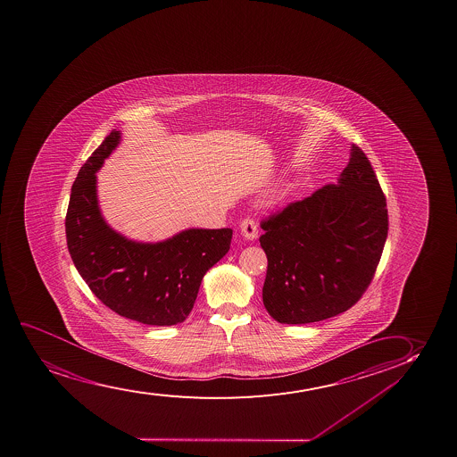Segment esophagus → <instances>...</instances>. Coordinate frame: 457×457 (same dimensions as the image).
Masks as SVG:
<instances>
[{
    "label": "esophagus",
    "mask_w": 457,
    "mask_h": 457,
    "mask_svg": "<svg viewBox=\"0 0 457 457\" xmlns=\"http://www.w3.org/2000/svg\"><path fill=\"white\" fill-rule=\"evenodd\" d=\"M239 228H241L242 237L248 241H253L258 237V222L253 218H245L242 220Z\"/></svg>",
    "instance_id": "34e87169"
}]
</instances>
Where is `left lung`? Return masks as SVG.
Listing matches in <instances>:
<instances>
[{
	"label": "left lung",
	"instance_id": "1",
	"mask_svg": "<svg viewBox=\"0 0 457 457\" xmlns=\"http://www.w3.org/2000/svg\"><path fill=\"white\" fill-rule=\"evenodd\" d=\"M269 265L262 301L280 324L344 313L362 297L388 233L386 199L356 144L337 184L295 201L261 222Z\"/></svg>",
	"mask_w": 457,
	"mask_h": 457
}]
</instances>
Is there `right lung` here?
<instances>
[{
    "label": "right lung",
    "mask_w": 457,
    "mask_h": 457,
    "mask_svg": "<svg viewBox=\"0 0 457 457\" xmlns=\"http://www.w3.org/2000/svg\"><path fill=\"white\" fill-rule=\"evenodd\" d=\"M112 130L73 182L66 237L73 264L105 307L147 325L186 320L207 270L226 256L231 228H188L167 241L144 244L107 226L96 196V171L120 144Z\"/></svg>",
    "instance_id": "1"
}]
</instances>
